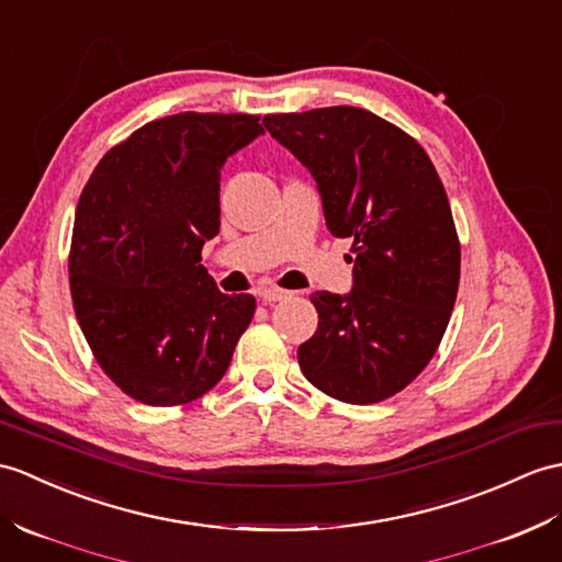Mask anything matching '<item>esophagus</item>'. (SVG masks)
I'll use <instances>...</instances> for the list:
<instances>
[{
    "mask_svg": "<svg viewBox=\"0 0 562 562\" xmlns=\"http://www.w3.org/2000/svg\"><path fill=\"white\" fill-rule=\"evenodd\" d=\"M286 296H290V292L280 290V286H260V290H258V299H260V302H266V304L282 302V299H286Z\"/></svg>",
    "mask_w": 562,
    "mask_h": 562,
    "instance_id": "esophagus-1",
    "label": "esophagus"
}]
</instances>
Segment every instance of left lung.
<instances>
[{
    "instance_id": "1",
    "label": "left lung",
    "mask_w": 562,
    "mask_h": 562,
    "mask_svg": "<svg viewBox=\"0 0 562 562\" xmlns=\"http://www.w3.org/2000/svg\"><path fill=\"white\" fill-rule=\"evenodd\" d=\"M263 124L316 179L325 225L355 251L347 294H311L318 330L299 367L335 400L393 397L436 355L458 299L460 241L436 167L402 128L347 104Z\"/></svg>"
}]
</instances>
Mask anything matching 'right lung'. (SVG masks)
Wrapping results in <instances>:
<instances>
[{"label":"right lung","instance_id":"add662e5","mask_svg":"<svg viewBox=\"0 0 562 562\" xmlns=\"http://www.w3.org/2000/svg\"><path fill=\"white\" fill-rule=\"evenodd\" d=\"M263 134L254 114L148 122L98 162L78 199L69 282L78 325L128 397L175 407L225 375L256 311L201 266L220 232V169Z\"/></svg>","mask_w":562,"mask_h":562}]
</instances>
